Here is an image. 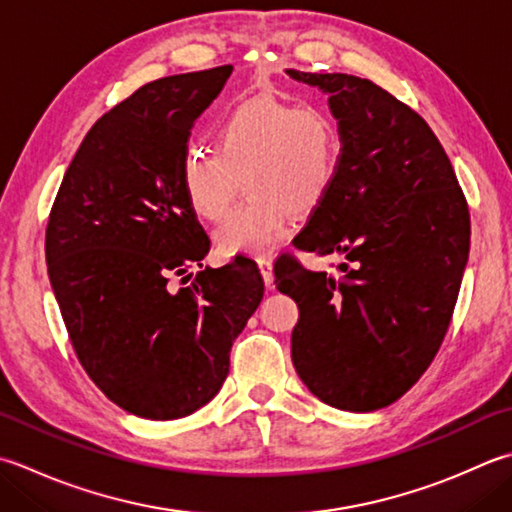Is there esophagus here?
<instances>
[{
  "label": "esophagus",
  "instance_id": "esophagus-1",
  "mask_svg": "<svg viewBox=\"0 0 512 512\" xmlns=\"http://www.w3.org/2000/svg\"><path fill=\"white\" fill-rule=\"evenodd\" d=\"M257 266H259V270H262V277H264L266 286L273 284V259H270L268 255H259Z\"/></svg>",
  "mask_w": 512,
  "mask_h": 512
}]
</instances>
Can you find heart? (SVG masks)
<instances>
[{"instance_id": "heart-1", "label": "heart", "mask_w": 512, "mask_h": 512, "mask_svg": "<svg viewBox=\"0 0 512 512\" xmlns=\"http://www.w3.org/2000/svg\"><path fill=\"white\" fill-rule=\"evenodd\" d=\"M215 150L190 146L179 177L190 208L219 222L239 193L246 199L217 230L224 255L266 253L286 235L290 217L324 204L342 155L333 115L319 106H293L275 95H255L217 119Z\"/></svg>"}]
</instances>
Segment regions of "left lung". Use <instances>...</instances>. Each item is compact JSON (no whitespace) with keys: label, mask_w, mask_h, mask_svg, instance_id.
<instances>
[{"label":"left lung","mask_w":512,"mask_h":512,"mask_svg":"<svg viewBox=\"0 0 512 512\" xmlns=\"http://www.w3.org/2000/svg\"><path fill=\"white\" fill-rule=\"evenodd\" d=\"M286 73L330 95L342 135L335 184L295 237L299 250L342 255V275L293 255L275 264L279 293L299 306L293 364L328 406L370 413L408 393L444 342L468 262V202L424 117L388 90Z\"/></svg>","instance_id":"8db88e82"}]
</instances>
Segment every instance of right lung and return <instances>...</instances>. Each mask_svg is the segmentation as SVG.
Segmentation results:
<instances>
[{"label": "right lung", "instance_id": "add662e5", "mask_svg": "<svg viewBox=\"0 0 512 512\" xmlns=\"http://www.w3.org/2000/svg\"><path fill=\"white\" fill-rule=\"evenodd\" d=\"M233 66L155 79L88 130L50 208L46 264L68 339L95 386L137 417L213 399L264 297L250 257L202 267L210 239L179 177L195 119ZM175 276L188 287L177 289Z\"/></svg>", "mask_w": 512, "mask_h": 512}]
</instances>
